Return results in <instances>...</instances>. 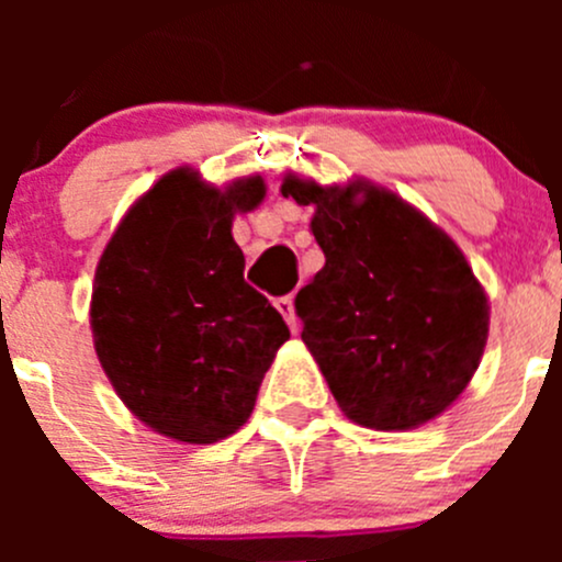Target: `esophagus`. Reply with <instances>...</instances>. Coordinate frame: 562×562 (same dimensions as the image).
Instances as JSON below:
<instances>
[{
  "mask_svg": "<svg viewBox=\"0 0 562 562\" xmlns=\"http://www.w3.org/2000/svg\"><path fill=\"white\" fill-rule=\"evenodd\" d=\"M274 307H277V313L285 317V323L291 326V331L296 334L299 331V317H296V310H293V296H280L274 302Z\"/></svg>",
  "mask_w": 562,
  "mask_h": 562,
  "instance_id": "esophagus-1",
  "label": "esophagus"
}]
</instances>
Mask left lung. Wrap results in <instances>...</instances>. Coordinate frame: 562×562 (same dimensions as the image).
<instances>
[{
    "mask_svg": "<svg viewBox=\"0 0 562 562\" xmlns=\"http://www.w3.org/2000/svg\"><path fill=\"white\" fill-rule=\"evenodd\" d=\"M282 195L315 206L326 266L299 291L296 315L345 416L370 429L440 416L473 378L490 331L462 249L394 192L361 181L288 176Z\"/></svg>",
    "mask_w": 562,
    "mask_h": 562,
    "instance_id": "left-lung-1",
    "label": "left lung"
}]
</instances>
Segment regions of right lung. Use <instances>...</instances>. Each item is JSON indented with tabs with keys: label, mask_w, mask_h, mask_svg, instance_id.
<instances>
[{
	"label": "right lung",
	"mask_w": 562,
	"mask_h": 562,
	"mask_svg": "<svg viewBox=\"0 0 562 562\" xmlns=\"http://www.w3.org/2000/svg\"><path fill=\"white\" fill-rule=\"evenodd\" d=\"M263 179L225 192L179 168L127 212L94 274V350L124 405L181 443H217L255 407L277 348L291 337L245 282L236 212L263 201Z\"/></svg>",
	"instance_id": "obj_1"
}]
</instances>
